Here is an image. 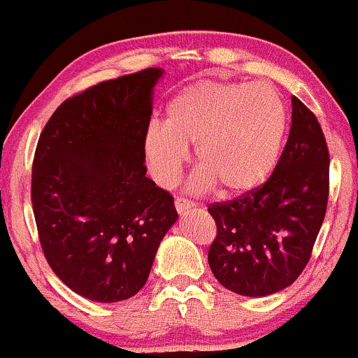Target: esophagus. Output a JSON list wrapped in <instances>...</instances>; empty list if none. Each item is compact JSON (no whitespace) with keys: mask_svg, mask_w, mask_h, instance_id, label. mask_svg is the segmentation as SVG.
I'll list each match as a JSON object with an SVG mask.
<instances>
[{"mask_svg":"<svg viewBox=\"0 0 358 358\" xmlns=\"http://www.w3.org/2000/svg\"><path fill=\"white\" fill-rule=\"evenodd\" d=\"M176 210H178V213L179 215H186V213H189L191 210L194 208V205L191 203V201H187V200H182V198H178V200H176Z\"/></svg>","mask_w":358,"mask_h":358,"instance_id":"34e87169","label":"esophagus"}]
</instances>
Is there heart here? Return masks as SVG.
<instances>
[{"label":"heart","mask_w":358,"mask_h":358,"mask_svg":"<svg viewBox=\"0 0 358 358\" xmlns=\"http://www.w3.org/2000/svg\"><path fill=\"white\" fill-rule=\"evenodd\" d=\"M288 124V106L268 84L196 80L167 103L164 125L146 129L143 155L155 182L172 187L194 146L200 169L189 189L243 196L275 171Z\"/></svg>","instance_id":"obj_1"}]
</instances>
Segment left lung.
I'll list each match as a JSON object with an SVG mask.
<instances>
[{"label":"left lung","mask_w":358,"mask_h":358,"mask_svg":"<svg viewBox=\"0 0 358 358\" xmlns=\"http://www.w3.org/2000/svg\"><path fill=\"white\" fill-rule=\"evenodd\" d=\"M291 129L279 164L264 186L208 206L217 238L208 264L217 281L243 296L288 288L310 259L326 215L329 152L315 115L291 98Z\"/></svg>","instance_id":"obj_1"}]
</instances>
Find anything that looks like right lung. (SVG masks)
Instances as JSON below:
<instances>
[{
  "mask_svg": "<svg viewBox=\"0 0 358 358\" xmlns=\"http://www.w3.org/2000/svg\"><path fill=\"white\" fill-rule=\"evenodd\" d=\"M162 69L106 80L62 103L39 136L32 206L44 257L73 293L115 303L148 281L178 220L146 178L143 136Z\"/></svg>",
  "mask_w": 358,
  "mask_h": 358,
  "instance_id": "right-lung-1",
  "label": "right lung"
}]
</instances>
